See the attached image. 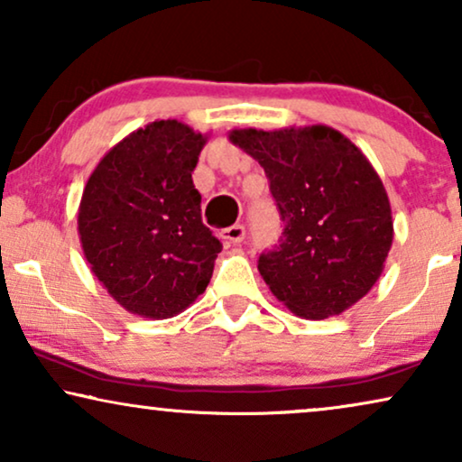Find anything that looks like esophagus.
<instances>
[{
  "label": "esophagus",
  "instance_id": "obj_1",
  "mask_svg": "<svg viewBox=\"0 0 462 462\" xmlns=\"http://www.w3.org/2000/svg\"><path fill=\"white\" fill-rule=\"evenodd\" d=\"M244 237H245V229H244V225H233V226H229V229H223V231H220V239H223V242H225L226 245L242 244V242H244Z\"/></svg>",
  "mask_w": 462,
  "mask_h": 462
}]
</instances>
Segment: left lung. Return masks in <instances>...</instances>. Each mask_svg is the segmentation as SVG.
<instances>
[{
	"mask_svg": "<svg viewBox=\"0 0 462 462\" xmlns=\"http://www.w3.org/2000/svg\"><path fill=\"white\" fill-rule=\"evenodd\" d=\"M261 163L283 233L261 254L264 283L305 319L340 315L378 282L393 244L389 195L362 151L330 125L231 130Z\"/></svg>",
	"mask_w": 462,
	"mask_h": 462,
	"instance_id": "1",
	"label": "left lung"
}]
</instances>
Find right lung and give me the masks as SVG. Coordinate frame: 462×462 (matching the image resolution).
Segmentation results:
<instances>
[{
	"label": "right lung",
	"mask_w": 462,
	"mask_h": 462,
	"mask_svg": "<svg viewBox=\"0 0 462 462\" xmlns=\"http://www.w3.org/2000/svg\"><path fill=\"white\" fill-rule=\"evenodd\" d=\"M208 143L157 119L105 153L79 201L78 231L97 280L125 311L168 319L210 283L223 244L201 223L191 172Z\"/></svg>",
	"instance_id": "add662e5"
}]
</instances>
